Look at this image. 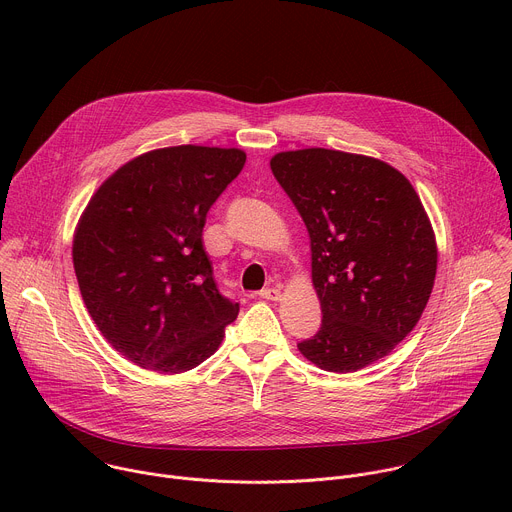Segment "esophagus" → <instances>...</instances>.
I'll return each mask as SVG.
<instances>
[{
  "label": "esophagus",
  "mask_w": 512,
  "mask_h": 512,
  "mask_svg": "<svg viewBox=\"0 0 512 512\" xmlns=\"http://www.w3.org/2000/svg\"><path fill=\"white\" fill-rule=\"evenodd\" d=\"M259 298L263 300H271V302H277L281 298V291L277 287H265L259 291Z\"/></svg>",
  "instance_id": "esophagus-1"
}]
</instances>
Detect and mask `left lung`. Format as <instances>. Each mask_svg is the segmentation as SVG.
I'll list each match as a JSON object with an SVG mask.
<instances>
[{"instance_id":"1","label":"left lung","mask_w":512,"mask_h":512,"mask_svg":"<svg viewBox=\"0 0 512 512\" xmlns=\"http://www.w3.org/2000/svg\"><path fill=\"white\" fill-rule=\"evenodd\" d=\"M271 172L310 233L320 330L298 344L316 367L354 373L419 322L437 247L411 182L393 166L324 148L281 152Z\"/></svg>"}]
</instances>
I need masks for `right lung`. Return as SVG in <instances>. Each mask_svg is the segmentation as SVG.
<instances>
[{"label":"right lung","instance_id":"add662e5","mask_svg":"<svg viewBox=\"0 0 512 512\" xmlns=\"http://www.w3.org/2000/svg\"><path fill=\"white\" fill-rule=\"evenodd\" d=\"M245 160L237 148L154 150L121 166L87 204L72 243L81 296L107 342L137 367L190 371L237 318L239 304L214 283L202 229Z\"/></svg>","mask_w":512,"mask_h":512}]
</instances>
